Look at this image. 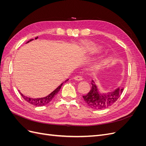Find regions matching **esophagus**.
Listing matches in <instances>:
<instances>
[{
    "label": "esophagus",
    "mask_w": 146,
    "mask_h": 146,
    "mask_svg": "<svg viewBox=\"0 0 146 146\" xmlns=\"http://www.w3.org/2000/svg\"><path fill=\"white\" fill-rule=\"evenodd\" d=\"M74 78L75 80H77V81H80L83 80V78L81 76H76L74 77Z\"/></svg>",
    "instance_id": "34e87169"
}]
</instances>
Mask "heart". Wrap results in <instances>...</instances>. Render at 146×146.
I'll use <instances>...</instances> for the list:
<instances>
[{
	"mask_svg": "<svg viewBox=\"0 0 146 146\" xmlns=\"http://www.w3.org/2000/svg\"><path fill=\"white\" fill-rule=\"evenodd\" d=\"M91 50H92V51H93V52H99V51L102 50V48L100 47H92ZM99 66L100 65H95V66H94V68H96V69L99 68Z\"/></svg>",
	"mask_w": 146,
	"mask_h": 146,
	"instance_id": "1",
	"label": "heart"
}]
</instances>
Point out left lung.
<instances>
[{
    "label": "left lung",
    "mask_w": 146,
    "mask_h": 146,
    "mask_svg": "<svg viewBox=\"0 0 146 146\" xmlns=\"http://www.w3.org/2000/svg\"><path fill=\"white\" fill-rule=\"evenodd\" d=\"M91 89L88 93L83 98L85 103L90 107L96 110H102L108 108L112 105L121 96L123 91V88H117L114 91L109 92L108 93L100 94L96 82L91 80Z\"/></svg>",
    "instance_id": "8db88e82"
}]
</instances>
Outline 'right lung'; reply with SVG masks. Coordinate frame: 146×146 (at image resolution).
Listing matches in <instances>:
<instances>
[{
	"label": "right lung",
	"mask_w": 146,
	"mask_h": 146,
	"mask_svg": "<svg viewBox=\"0 0 146 146\" xmlns=\"http://www.w3.org/2000/svg\"><path fill=\"white\" fill-rule=\"evenodd\" d=\"M37 38H38V37L35 38V39H37ZM32 40H33V39H30V40H29L27 43H28L29 42L32 41ZM68 80H69V79H67V80L64 81L63 83L67 82ZM63 83H61V85L56 88V89H55L54 91L51 92V93L49 95H48L47 96L44 97V98H37V99L30 98H28V97L25 96H24L23 94L21 93V92H20L21 96L24 98V99L27 101V102H29V104L33 105H35V106H37V107H39V106H44V105H47V104L49 103L53 99V98H54V97L55 96V95L57 93H58L59 91L60 90L61 86H62Z\"/></svg>",
	"instance_id": "1"
}]
</instances>
